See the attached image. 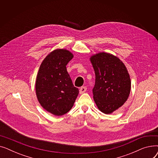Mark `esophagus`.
Masks as SVG:
<instances>
[{
  "mask_svg": "<svg viewBox=\"0 0 158 158\" xmlns=\"http://www.w3.org/2000/svg\"><path fill=\"white\" fill-rule=\"evenodd\" d=\"M87 89V88L86 86H82L80 89H79V94H82L83 93H85Z\"/></svg>",
  "mask_w": 158,
  "mask_h": 158,
  "instance_id": "34e87169",
  "label": "esophagus"
}]
</instances>
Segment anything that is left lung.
Listing matches in <instances>:
<instances>
[{"mask_svg": "<svg viewBox=\"0 0 158 158\" xmlns=\"http://www.w3.org/2000/svg\"><path fill=\"white\" fill-rule=\"evenodd\" d=\"M89 60L95 73L94 101L101 112L111 114L127 100L131 88L129 74L123 63L111 54L99 52Z\"/></svg>", "mask_w": 158, "mask_h": 158, "instance_id": "obj_1", "label": "left lung"}]
</instances>
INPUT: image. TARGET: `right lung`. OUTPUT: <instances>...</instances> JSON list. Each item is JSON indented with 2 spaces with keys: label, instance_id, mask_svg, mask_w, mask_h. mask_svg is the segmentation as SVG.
Masks as SVG:
<instances>
[{
  "label": "right lung",
  "instance_id": "1",
  "mask_svg": "<svg viewBox=\"0 0 158 158\" xmlns=\"http://www.w3.org/2000/svg\"><path fill=\"white\" fill-rule=\"evenodd\" d=\"M73 57L68 50L56 49L45 57L37 74L35 88L38 102L56 116L69 112L79 94L66 67Z\"/></svg>",
  "mask_w": 158,
  "mask_h": 158
}]
</instances>
